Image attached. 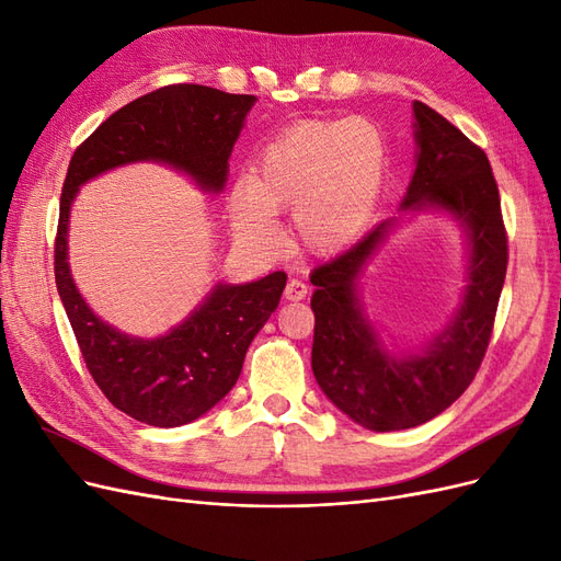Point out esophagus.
<instances>
[{
	"mask_svg": "<svg viewBox=\"0 0 561 561\" xmlns=\"http://www.w3.org/2000/svg\"><path fill=\"white\" fill-rule=\"evenodd\" d=\"M307 293H309V285L299 280V278L287 280V285H285V299H290V301L304 299V297H307Z\"/></svg>",
	"mask_w": 561,
	"mask_h": 561,
	"instance_id": "esophagus-1",
	"label": "esophagus"
}]
</instances>
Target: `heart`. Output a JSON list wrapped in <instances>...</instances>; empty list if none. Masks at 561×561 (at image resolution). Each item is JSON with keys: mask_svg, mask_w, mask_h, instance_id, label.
<instances>
[{"mask_svg": "<svg viewBox=\"0 0 561 561\" xmlns=\"http://www.w3.org/2000/svg\"><path fill=\"white\" fill-rule=\"evenodd\" d=\"M386 173L383 135L367 118L307 122L268 142L248 186L231 194V222L243 241H276L271 213L293 210L297 241L318 254L344 248L367 225Z\"/></svg>", "mask_w": 561, "mask_h": 561, "instance_id": "1", "label": "heart"}]
</instances>
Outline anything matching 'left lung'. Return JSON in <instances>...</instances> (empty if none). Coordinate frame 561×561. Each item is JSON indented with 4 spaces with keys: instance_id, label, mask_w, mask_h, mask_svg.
I'll return each mask as SVG.
<instances>
[{
    "instance_id": "left-lung-1",
    "label": "left lung",
    "mask_w": 561,
    "mask_h": 561,
    "mask_svg": "<svg viewBox=\"0 0 561 561\" xmlns=\"http://www.w3.org/2000/svg\"><path fill=\"white\" fill-rule=\"evenodd\" d=\"M414 116L419 159L402 208H445L470 233V280L451 325L421 355L398 360L379 348L355 280L390 222L311 274L316 381L339 410L377 433L421 426L463 396L484 360L507 268L499 184L484 149L426 103L416 100Z\"/></svg>"
}]
</instances>
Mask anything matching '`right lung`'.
<instances>
[{
	"mask_svg": "<svg viewBox=\"0 0 561 561\" xmlns=\"http://www.w3.org/2000/svg\"><path fill=\"white\" fill-rule=\"evenodd\" d=\"M254 95L171 83L116 110L72 154L54 245L56 287L93 381L124 414L149 426H184L239 381L245 351L276 311L285 271L248 285H217L203 307L159 339H133L98 320L67 266V222L79 186L130 161H163L219 192Z\"/></svg>",
	"mask_w": 561,
	"mask_h": 561,
	"instance_id": "right-lung-1",
	"label": "right lung"
}]
</instances>
